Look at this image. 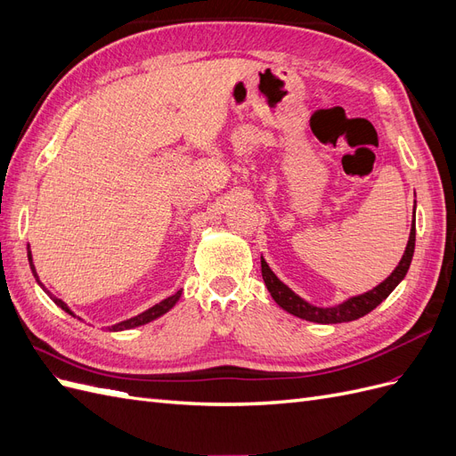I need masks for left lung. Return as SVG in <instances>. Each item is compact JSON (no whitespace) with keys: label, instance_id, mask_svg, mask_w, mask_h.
<instances>
[{"label":"left lung","instance_id":"obj_1","mask_svg":"<svg viewBox=\"0 0 456 456\" xmlns=\"http://www.w3.org/2000/svg\"><path fill=\"white\" fill-rule=\"evenodd\" d=\"M415 236H417V228H415V216H412V224H411V233H409V241L405 247V253L399 260V265L395 270L386 278L380 285H377L370 291L352 297L348 300H344L338 306H329V308H320L314 306L305 298H300L297 293H293L283 281H280L278 275H275L270 266L266 265V260L260 256V268H262V280H265L268 291L272 298L278 302V305L300 320L314 322V323H344V322H354L360 320V317L367 315L370 310H375L382 300L388 298V295L394 291V289L399 285L411 266L412 253H415Z\"/></svg>","mask_w":456,"mask_h":456}]
</instances>
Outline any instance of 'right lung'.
Returning a JSON list of instances; mask_svg holds the SVG:
<instances>
[{
    "mask_svg": "<svg viewBox=\"0 0 456 456\" xmlns=\"http://www.w3.org/2000/svg\"><path fill=\"white\" fill-rule=\"evenodd\" d=\"M28 262H30V268H32V273H34V278H36V281L39 283V287L44 289V291L51 297V300L54 302V305H57L59 308H62L66 314H70V315H74V312L68 308V305L66 302H62L61 298H57L54 297L51 291H47V289L44 287V283L39 281V278H37V272H36V268H34V262H32V253H30V249H28ZM181 295H183V291H176L175 295H171V297H167L165 300H161V302H158L156 306H151V308H148L146 312H142V314H139V315H134V317H131V320H126V322H121V323H116V325H112V327H108V330H126V329H133V327H141V325H146V323H150V322H154V320H158L159 315H163L165 312H169L176 302H178V298H181ZM76 317V315H74Z\"/></svg>",
    "mask_w": 456,
    "mask_h": 456,
    "instance_id": "obj_1",
    "label": "right lung"
}]
</instances>
